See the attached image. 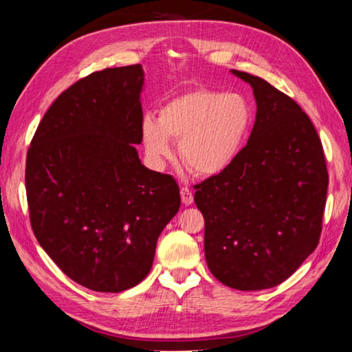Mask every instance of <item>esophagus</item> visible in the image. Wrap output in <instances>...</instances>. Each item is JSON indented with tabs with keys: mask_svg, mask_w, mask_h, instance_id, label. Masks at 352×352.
<instances>
[{
	"mask_svg": "<svg viewBox=\"0 0 352 352\" xmlns=\"http://www.w3.org/2000/svg\"><path fill=\"white\" fill-rule=\"evenodd\" d=\"M180 193H182V201H183L184 206H190L193 203V193L189 188H186V186H184V188H182Z\"/></svg>",
	"mask_w": 352,
	"mask_h": 352,
	"instance_id": "obj_1",
	"label": "esophagus"
}]
</instances>
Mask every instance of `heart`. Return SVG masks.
Here are the masks:
<instances>
[{"instance_id": "obj_1", "label": "heart", "mask_w": 352, "mask_h": 352, "mask_svg": "<svg viewBox=\"0 0 352 352\" xmlns=\"http://www.w3.org/2000/svg\"><path fill=\"white\" fill-rule=\"evenodd\" d=\"M252 124V110L241 94L193 89L166 101L159 119L145 118L142 142L154 163L172 154L178 140L180 160L192 174L214 177L231 168Z\"/></svg>"}]
</instances>
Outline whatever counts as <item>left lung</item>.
Returning <instances> with one entry per match:
<instances>
[{"label":"left lung","mask_w":352,"mask_h":352,"mask_svg":"<svg viewBox=\"0 0 352 352\" xmlns=\"http://www.w3.org/2000/svg\"><path fill=\"white\" fill-rule=\"evenodd\" d=\"M231 74L257 102L248 144L231 168L195 186L210 272L237 290L287 280L315 251L328 172L322 144L298 104L251 74Z\"/></svg>","instance_id":"left-lung-1"}]
</instances>
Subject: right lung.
Returning <instances> with one entry per match:
<instances>
[{"label":"right lung","mask_w":352,"mask_h":352,"mask_svg":"<svg viewBox=\"0 0 352 352\" xmlns=\"http://www.w3.org/2000/svg\"><path fill=\"white\" fill-rule=\"evenodd\" d=\"M142 65L77 81L51 104L27 154L37 242L71 280L95 292L134 287L180 208L170 175L142 164Z\"/></svg>","instance_id":"right-lung-1"}]
</instances>
